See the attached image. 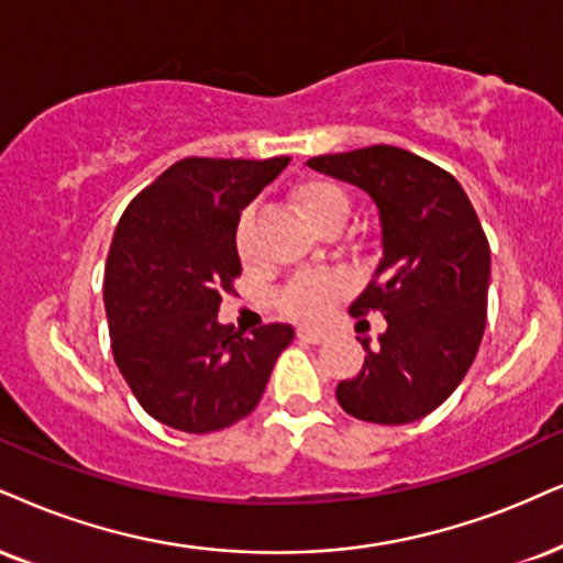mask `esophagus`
I'll use <instances>...</instances> for the list:
<instances>
[{
  "mask_svg": "<svg viewBox=\"0 0 563 563\" xmlns=\"http://www.w3.org/2000/svg\"><path fill=\"white\" fill-rule=\"evenodd\" d=\"M297 339H300V342H308V344H321L325 334L321 329H308V325H300V329H297Z\"/></svg>",
  "mask_w": 563,
  "mask_h": 563,
  "instance_id": "1",
  "label": "esophagus"
}]
</instances>
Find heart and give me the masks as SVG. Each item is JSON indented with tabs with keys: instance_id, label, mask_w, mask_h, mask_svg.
<instances>
[{
	"instance_id": "obj_1",
	"label": "heart",
	"mask_w": 563,
	"mask_h": 563,
	"mask_svg": "<svg viewBox=\"0 0 563 563\" xmlns=\"http://www.w3.org/2000/svg\"><path fill=\"white\" fill-rule=\"evenodd\" d=\"M289 200H292L295 211L300 213L305 224L316 232H323L329 227L342 229L346 217H350V192L329 177L302 179L300 185H295ZM250 227H253V213L245 211L238 221V250L242 258H247ZM346 289H350V284L339 274H305L282 289L276 305L284 316L295 318V321L316 323L329 313L331 305L342 300Z\"/></svg>"
}]
</instances>
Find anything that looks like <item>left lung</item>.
Listing matches in <instances>:
<instances>
[{
    "label": "left lung",
    "mask_w": 563,
    "mask_h": 563,
    "mask_svg": "<svg viewBox=\"0 0 563 563\" xmlns=\"http://www.w3.org/2000/svg\"><path fill=\"white\" fill-rule=\"evenodd\" d=\"M308 166L357 185L376 200L380 258L350 316L380 313L378 344L336 386L346 415L405 426L441 407L467 376L488 308L490 247L462 185L397 145H367L310 158Z\"/></svg>",
    "instance_id": "obj_1"
}]
</instances>
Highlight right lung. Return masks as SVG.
<instances>
[{"label":"right lung","instance_id":"add662e5","mask_svg":"<svg viewBox=\"0 0 563 563\" xmlns=\"http://www.w3.org/2000/svg\"><path fill=\"white\" fill-rule=\"evenodd\" d=\"M289 156L172 164L130 200L103 274L114 363L151 418L183 433H211L247 418L289 323L242 336L217 321L221 295L242 274V208L279 177Z\"/></svg>","mask_w":563,"mask_h":563}]
</instances>
